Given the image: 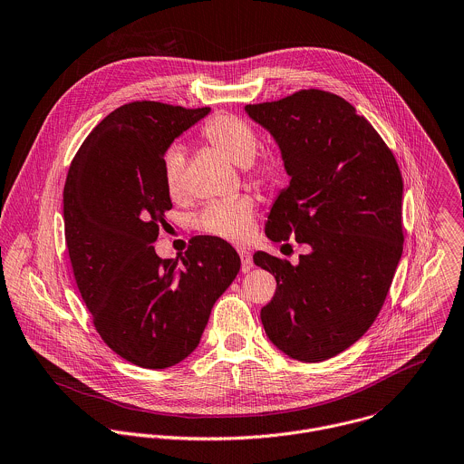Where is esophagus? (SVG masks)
<instances>
[{
    "label": "esophagus",
    "instance_id": "1",
    "mask_svg": "<svg viewBox=\"0 0 464 464\" xmlns=\"http://www.w3.org/2000/svg\"><path fill=\"white\" fill-rule=\"evenodd\" d=\"M239 257H241V270L243 272H250L254 268V259L246 250H239Z\"/></svg>",
    "mask_w": 464,
    "mask_h": 464
}]
</instances>
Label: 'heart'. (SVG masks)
<instances>
[{"mask_svg":"<svg viewBox=\"0 0 464 464\" xmlns=\"http://www.w3.org/2000/svg\"><path fill=\"white\" fill-rule=\"evenodd\" d=\"M199 135L218 153L237 165H245L257 181H266L272 176V161L266 158H254L259 148V139L254 126L245 119L230 113H218L203 124ZM161 174L167 194L172 199H181L185 196V155L179 148H170L163 155ZM254 218L256 199L250 194H241L208 203L196 216L194 227L199 232L239 243L252 234Z\"/></svg>","mask_w":464,"mask_h":464,"instance_id":"1","label":"heart"}]
</instances>
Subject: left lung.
I'll return each instance as SVG.
<instances>
[{"label":"left lung","mask_w":464,"mask_h":464,"mask_svg":"<svg viewBox=\"0 0 464 464\" xmlns=\"http://www.w3.org/2000/svg\"><path fill=\"white\" fill-rule=\"evenodd\" d=\"M245 110L272 133L292 178L266 236L309 246L295 266L254 254L277 281L261 320L283 353L322 362L362 338L385 303L403 252L401 172L369 121L334 93L301 90Z\"/></svg>","instance_id":"obj_1"}]
</instances>
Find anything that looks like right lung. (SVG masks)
<instances>
[{
    "instance_id": "add662e5",
    "label": "right lung",
    "mask_w": 464,
    "mask_h": 464,
    "mask_svg": "<svg viewBox=\"0 0 464 464\" xmlns=\"http://www.w3.org/2000/svg\"><path fill=\"white\" fill-rule=\"evenodd\" d=\"M208 111L124 104L93 128L66 176L64 239L81 297L101 338L144 369L176 365L198 347L241 266L232 245L214 236L190 239L181 265L153 246L170 227L163 155Z\"/></svg>"
}]
</instances>
